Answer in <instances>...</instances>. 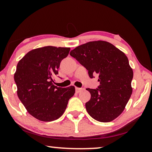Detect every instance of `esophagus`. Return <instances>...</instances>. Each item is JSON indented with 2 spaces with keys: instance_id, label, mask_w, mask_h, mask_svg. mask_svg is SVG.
<instances>
[{
  "instance_id": "34e87169",
  "label": "esophagus",
  "mask_w": 152,
  "mask_h": 152,
  "mask_svg": "<svg viewBox=\"0 0 152 152\" xmlns=\"http://www.w3.org/2000/svg\"><path fill=\"white\" fill-rule=\"evenodd\" d=\"M83 90V88H78V87H76L75 88V91H76V93H80Z\"/></svg>"
}]
</instances>
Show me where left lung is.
I'll return each instance as SVG.
<instances>
[{
    "label": "left lung",
    "instance_id": "8db88e82",
    "mask_svg": "<svg viewBox=\"0 0 152 152\" xmlns=\"http://www.w3.org/2000/svg\"><path fill=\"white\" fill-rule=\"evenodd\" d=\"M88 70L91 78L99 75V86L86 88L91 99L86 103L88 113L99 122H111L124 111L132 93L133 70L125 54L107 41H91L70 51Z\"/></svg>",
    "mask_w": 152,
    "mask_h": 152
}]
</instances>
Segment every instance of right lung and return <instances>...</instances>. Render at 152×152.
<instances>
[{
  "label": "right lung",
  "instance_id": "obj_1",
  "mask_svg": "<svg viewBox=\"0 0 152 152\" xmlns=\"http://www.w3.org/2000/svg\"><path fill=\"white\" fill-rule=\"evenodd\" d=\"M70 48L45 46L28 52L18 61L14 74L17 95L29 113L37 120L50 122L63 115L75 92L73 86L53 85L61 60Z\"/></svg>",
  "mask_w": 152,
  "mask_h": 152
}]
</instances>
